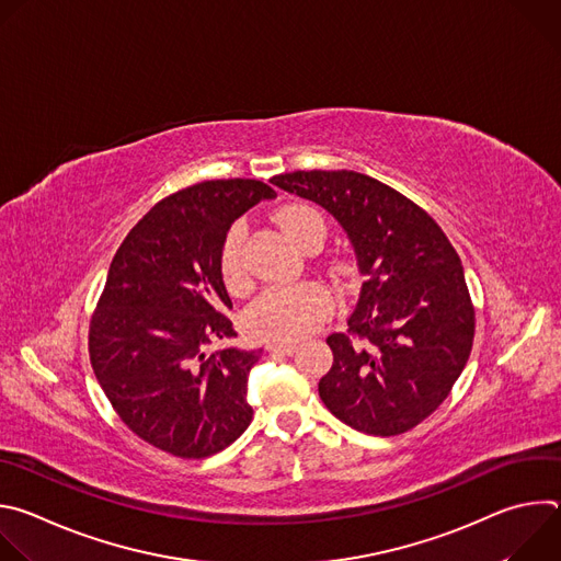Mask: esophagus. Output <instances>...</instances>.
Wrapping results in <instances>:
<instances>
[{"label": "esophagus", "mask_w": 561, "mask_h": 561, "mask_svg": "<svg viewBox=\"0 0 561 561\" xmlns=\"http://www.w3.org/2000/svg\"><path fill=\"white\" fill-rule=\"evenodd\" d=\"M295 348H297L295 342H273L266 346V351L271 355H290V353H295Z\"/></svg>", "instance_id": "34e87169"}]
</instances>
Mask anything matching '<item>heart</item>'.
<instances>
[{"mask_svg": "<svg viewBox=\"0 0 561 561\" xmlns=\"http://www.w3.org/2000/svg\"><path fill=\"white\" fill-rule=\"evenodd\" d=\"M277 221L293 244L304 249L312 237H327L324 215L310 204H288L277 213ZM247 228L237 221L228 228L219 249V271L230 293H244L251 286L249 266L244 260ZM333 312L331 293L319 284H297L290 288H275L260 295L249 312V331L266 342H293L312 333L327 322Z\"/></svg>", "mask_w": 561, "mask_h": 561, "instance_id": "heart-1", "label": "heart"}]
</instances>
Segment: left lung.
Returning a JSON list of instances; mask_svg holds the SVG:
<instances>
[{"label": "left lung", "instance_id": "left-lung-1", "mask_svg": "<svg viewBox=\"0 0 561 561\" xmlns=\"http://www.w3.org/2000/svg\"><path fill=\"white\" fill-rule=\"evenodd\" d=\"M271 184L324 206L348 232L364 275L348 331L333 333L327 409L368 435H402L433 415L461 375L474 306L457 251L437 221L355 171H295Z\"/></svg>", "mask_w": 561, "mask_h": 561}]
</instances>
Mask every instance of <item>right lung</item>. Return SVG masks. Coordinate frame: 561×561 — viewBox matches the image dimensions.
I'll return each instance as SVG.
<instances>
[{
	"label": "right lung",
	"mask_w": 561,
	"mask_h": 561,
	"mask_svg": "<svg viewBox=\"0 0 561 561\" xmlns=\"http://www.w3.org/2000/svg\"><path fill=\"white\" fill-rule=\"evenodd\" d=\"M275 195L257 180L182 188L133 226L111 262L91 366L119 420L159 450L202 459L253 420L247 381L262 351H210L234 337L219 249L239 215Z\"/></svg>",
	"instance_id": "obj_1"
}]
</instances>
